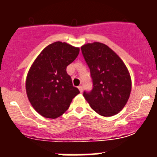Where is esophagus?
<instances>
[{
	"label": "esophagus",
	"instance_id": "esophagus-1",
	"mask_svg": "<svg viewBox=\"0 0 157 157\" xmlns=\"http://www.w3.org/2000/svg\"><path fill=\"white\" fill-rule=\"evenodd\" d=\"M78 89H79V90H80V92H83V87L82 86H78Z\"/></svg>",
	"mask_w": 157,
	"mask_h": 157
}]
</instances>
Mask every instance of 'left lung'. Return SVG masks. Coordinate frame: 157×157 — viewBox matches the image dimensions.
I'll use <instances>...</instances> for the list:
<instances>
[{
    "label": "left lung",
    "instance_id": "obj_1",
    "mask_svg": "<svg viewBox=\"0 0 157 157\" xmlns=\"http://www.w3.org/2000/svg\"><path fill=\"white\" fill-rule=\"evenodd\" d=\"M82 54L90 70L92 89L83 96L98 114L111 117L126 105L132 89L126 66L107 45L95 42L81 47Z\"/></svg>",
    "mask_w": 157,
    "mask_h": 157
}]
</instances>
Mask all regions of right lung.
I'll return each instance as SVG.
<instances>
[{
  "label": "right lung",
  "mask_w": 157,
  "mask_h": 157,
  "mask_svg": "<svg viewBox=\"0 0 157 157\" xmlns=\"http://www.w3.org/2000/svg\"><path fill=\"white\" fill-rule=\"evenodd\" d=\"M80 49L57 41L43 49L31 65L26 79V92L34 110L41 116L56 119L67 110L80 93L66 71Z\"/></svg>",
  "instance_id": "obj_1"
}]
</instances>
